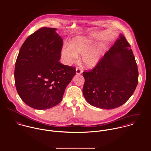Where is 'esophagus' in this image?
<instances>
[{
    "mask_svg": "<svg viewBox=\"0 0 151 151\" xmlns=\"http://www.w3.org/2000/svg\"><path fill=\"white\" fill-rule=\"evenodd\" d=\"M82 70L80 69V68H76V74H81L82 73Z\"/></svg>",
    "mask_w": 151,
    "mask_h": 151,
    "instance_id": "esophagus-1",
    "label": "esophagus"
}]
</instances>
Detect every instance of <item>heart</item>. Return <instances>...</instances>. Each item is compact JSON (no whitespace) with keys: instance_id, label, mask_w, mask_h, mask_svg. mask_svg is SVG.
Returning a JSON list of instances; mask_svg holds the SVG:
<instances>
[{"instance_id":"obj_1","label":"heart","mask_w":151,"mask_h":151,"mask_svg":"<svg viewBox=\"0 0 151 151\" xmlns=\"http://www.w3.org/2000/svg\"><path fill=\"white\" fill-rule=\"evenodd\" d=\"M93 40L89 37H78L72 40L70 45H65L60 52L63 63L70 65L74 63L78 56L83 55L82 62L87 68H93L104 58L106 47L104 44L99 43L92 47Z\"/></svg>"}]
</instances>
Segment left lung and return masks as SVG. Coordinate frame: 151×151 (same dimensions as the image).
<instances>
[{
    "label": "left lung",
    "instance_id": "obj_1",
    "mask_svg": "<svg viewBox=\"0 0 151 151\" xmlns=\"http://www.w3.org/2000/svg\"><path fill=\"white\" fill-rule=\"evenodd\" d=\"M83 92L87 102L96 108L113 109L126 103L138 84V71L130 45L123 34L98 65L83 72Z\"/></svg>",
    "mask_w": 151,
    "mask_h": 151
}]
</instances>
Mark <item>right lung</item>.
<instances>
[{
	"label": "right lung",
	"mask_w": 151,
	"mask_h": 151,
	"mask_svg": "<svg viewBox=\"0 0 151 151\" xmlns=\"http://www.w3.org/2000/svg\"><path fill=\"white\" fill-rule=\"evenodd\" d=\"M56 30L43 27L29 35L16 60L17 93L25 104L35 109L45 110L59 104L76 75L74 67L59 62L63 40Z\"/></svg>",
	"instance_id": "right-lung-1"
}]
</instances>
